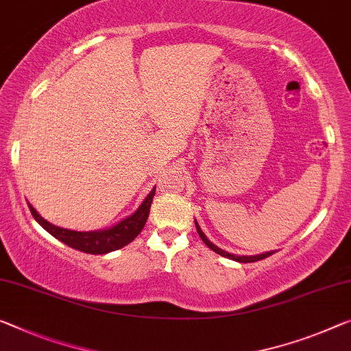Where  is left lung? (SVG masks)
Returning <instances> with one entry per match:
<instances>
[{"mask_svg": "<svg viewBox=\"0 0 351 351\" xmlns=\"http://www.w3.org/2000/svg\"><path fill=\"white\" fill-rule=\"evenodd\" d=\"M194 224H196V229H197V234H199V237H201L204 243H206V245L210 247V250L215 251V252H217V254H219V256H223V257H228V258H232V261H235V262H241V263H251V262L262 261V258H265V257H268V256L274 254V251L263 252V254H257V256H235V254H230V252H228V251H223V250H221V247H218L217 245H213L212 241H210V240L207 239L206 234H204V232L201 230V228H199V224H197V221H196V219H194Z\"/></svg>", "mask_w": 351, "mask_h": 351, "instance_id": "8db88e82", "label": "left lung"}]
</instances>
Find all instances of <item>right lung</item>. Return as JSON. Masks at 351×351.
Masks as SVG:
<instances>
[{"label": "right lung", "mask_w": 351, "mask_h": 351, "mask_svg": "<svg viewBox=\"0 0 351 351\" xmlns=\"http://www.w3.org/2000/svg\"><path fill=\"white\" fill-rule=\"evenodd\" d=\"M155 196V188L147 194L141 206L138 207L136 212L130 217L123 218L119 223L112 226L110 229L104 230H90V232H77L58 228V226L48 223L47 219L40 217L36 212V208L28 204L31 210V215L34 219L44 228L48 234H51L55 239H58L67 246L73 247V250L83 251L86 254H106V252L121 250L128 243L136 239L139 232L143 230L145 226V221L149 218L150 206H152V199Z\"/></svg>", "instance_id": "obj_1"}]
</instances>
